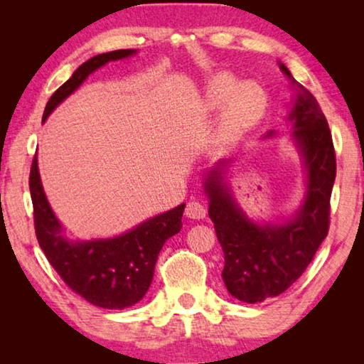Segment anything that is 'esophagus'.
Masks as SVG:
<instances>
[{"instance_id": "1", "label": "esophagus", "mask_w": 364, "mask_h": 364, "mask_svg": "<svg viewBox=\"0 0 364 364\" xmlns=\"http://www.w3.org/2000/svg\"><path fill=\"white\" fill-rule=\"evenodd\" d=\"M205 213H207L205 207L202 205L200 202H197V200H191V202H188L186 208H184V215H186L188 218H193V220H200V218H204V217H205Z\"/></svg>"}]
</instances>
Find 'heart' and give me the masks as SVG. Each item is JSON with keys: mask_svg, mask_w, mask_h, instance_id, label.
<instances>
[{"mask_svg": "<svg viewBox=\"0 0 364 364\" xmlns=\"http://www.w3.org/2000/svg\"><path fill=\"white\" fill-rule=\"evenodd\" d=\"M208 104L223 107V125L230 134H239L257 123L267 109V95L255 83L237 85L231 75L217 77L208 88Z\"/></svg>", "mask_w": 364, "mask_h": 364, "instance_id": "1", "label": "heart"}]
</instances>
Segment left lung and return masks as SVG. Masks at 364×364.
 Returning a JSON list of instances; mask_svg holds the SVG:
<instances>
[{"label": "left lung", "instance_id": "left-lung-1", "mask_svg": "<svg viewBox=\"0 0 364 364\" xmlns=\"http://www.w3.org/2000/svg\"><path fill=\"white\" fill-rule=\"evenodd\" d=\"M281 70L292 78L284 64ZM299 88L301 91L289 119L294 122L292 138L308 171V189L304 205L291 221L255 225L236 205L218 170H212L205 180L210 199L208 217L225 254L221 276L228 292L245 304L276 297L294 284L329 231L331 193L336 180L334 143L316 97L304 86Z\"/></svg>", "mask_w": 364, "mask_h": 364}]
</instances>
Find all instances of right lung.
<instances>
[{"mask_svg":"<svg viewBox=\"0 0 364 364\" xmlns=\"http://www.w3.org/2000/svg\"><path fill=\"white\" fill-rule=\"evenodd\" d=\"M132 54H134V49H117L86 60L49 97L43 122L91 72L109 60L123 59ZM28 186L36 239L60 279L86 301L107 310H122L138 304L151 286L160 249L167 239L181 230L184 204L160 213L114 239L70 242L60 232L59 221L43 193L36 154L30 168Z\"/></svg>","mask_w":364,"mask_h":364,"instance_id":"add662e5","label":"right lung"}]
</instances>
